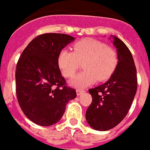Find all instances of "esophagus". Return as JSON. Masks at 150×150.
<instances>
[{"instance_id": "obj_1", "label": "esophagus", "mask_w": 150, "mask_h": 150, "mask_svg": "<svg viewBox=\"0 0 150 150\" xmlns=\"http://www.w3.org/2000/svg\"><path fill=\"white\" fill-rule=\"evenodd\" d=\"M84 92V90H79V89H78V90H77V95H78V96H79V95L83 94Z\"/></svg>"}]
</instances>
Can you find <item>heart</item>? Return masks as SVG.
Here are the masks:
<instances>
[{
    "mask_svg": "<svg viewBox=\"0 0 150 150\" xmlns=\"http://www.w3.org/2000/svg\"><path fill=\"white\" fill-rule=\"evenodd\" d=\"M73 52L63 49L58 56V65L66 78H72L83 63L84 71L78 74L71 82L75 87L83 88L108 80L118 65V54L112 47L100 40L85 38L75 42Z\"/></svg>",
    "mask_w": 150,
    "mask_h": 150,
    "instance_id": "heart-1",
    "label": "heart"
}]
</instances>
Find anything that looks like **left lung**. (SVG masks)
<instances>
[{
	"label": "left lung",
	"mask_w": 150,
	"mask_h": 150,
	"mask_svg": "<svg viewBox=\"0 0 150 150\" xmlns=\"http://www.w3.org/2000/svg\"><path fill=\"white\" fill-rule=\"evenodd\" d=\"M118 65L110 79L89 90L92 102L85 117L94 129L105 131L122 122L130 109L137 90V68L129 49L117 37H113Z\"/></svg>",
	"instance_id": "1"
}]
</instances>
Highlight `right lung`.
Returning a JSON list of instances; mask_svg holds the SVG:
<instances>
[{
	"instance_id": "right-lung-1",
	"label": "right lung",
	"mask_w": 150,
	"mask_h": 150,
	"mask_svg": "<svg viewBox=\"0 0 150 150\" xmlns=\"http://www.w3.org/2000/svg\"><path fill=\"white\" fill-rule=\"evenodd\" d=\"M74 40L65 33H44L22 52L15 70L16 96L25 116L40 126H51L62 117L76 91L66 85L58 65L60 51Z\"/></svg>"
}]
</instances>
